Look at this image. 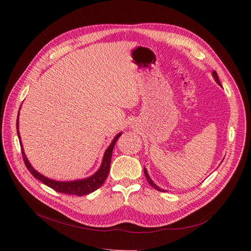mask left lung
Here are the masks:
<instances>
[{
  "mask_svg": "<svg viewBox=\"0 0 251 251\" xmlns=\"http://www.w3.org/2000/svg\"><path fill=\"white\" fill-rule=\"evenodd\" d=\"M213 77L215 78V81L220 85V86H222V84H221V82H220V80H219V77H218V74H217V72L216 71H213ZM144 175H146V177H147V180L149 181V183L151 184V185L154 188V189H156L157 191H161V192H166L167 190H165V189H162V188H160L159 186L156 185V184L151 179V177H150V175H149V173H148V170L144 168Z\"/></svg>",
  "mask_w": 251,
  "mask_h": 251,
  "instance_id": "1",
  "label": "left lung"
}]
</instances>
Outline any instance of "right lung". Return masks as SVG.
Listing matches in <instances>:
<instances>
[{
	"instance_id": "obj_1",
	"label": "right lung",
	"mask_w": 251,
	"mask_h": 251,
	"mask_svg": "<svg viewBox=\"0 0 251 251\" xmlns=\"http://www.w3.org/2000/svg\"><path fill=\"white\" fill-rule=\"evenodd\" d=\"M16 127H17V134H18L19 142H20V146H21L23 161L25 163L26 168L28 169L29 172L32 174V176L34 178H36L37 180L42 181L44 184H46L47 186L50 187L51 189L56 190L57 192L65 193V194L78 195V196L89 194L91 192L96 191L97 189H99L102 185L103 182L105 181V179H107V177H108L109 172H110L112 152H113L114 147H115V144H116L118 138L122 135V132H120L114 137L111 144L108 147V149L105 150V151L103 153L100 167L99 168V170L97 171L95 174H92L91 176H89L87 178H84V179H78V180H73V181H57V180L50 179V178L44 176L43 174L38 173L37 171L29 163L27 156H26V154L24 152L23 146H22V142H21L20 133H19V112H18V117H17Z\"/></svg>"
}]
</instances>
